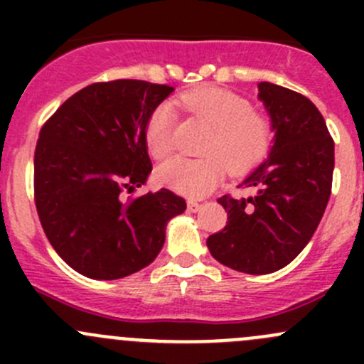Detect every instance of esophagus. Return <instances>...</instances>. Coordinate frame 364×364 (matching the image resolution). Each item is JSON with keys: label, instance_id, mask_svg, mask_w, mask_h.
Returning <instances> with one entry per match:
<instances>
[{"label": "esophagus", "instance_id": "obj_1", "mask_svg": "<svg viewBox=\"0 0 364 364\" xmlns=\"http://www.w3.org/2000/svg\"><path fill=\"white\" fill-rule=\"evenodd\" d=\"M188 209H190V211H193V213L199 211V209H200V204L197 203V200H188Z\"/></svg>", "mask_w": 364, "mask_h": 364}]
</instances>
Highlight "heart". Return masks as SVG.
I'll return each mask as SVG.
<instances>
[{
	"label": "heart",
	"mask_w": 364,
	"mask_h": 364,
	"mask_svg": "<svg viewBox=\"0 0 364 364\" xmlns=\"http://www.w3.org/2000/svg\"><path fill=\"white\" fill-rule=\"evenodd\" d=\"M176 104L208 124L209 135L203 146L204 159H172L156 168V178L167 188L188 197H204L216 188L227 168L234 174H243L269 151L273 141L269 117L252 111L247 98L209 86L179 95ZM144 135L155 159L171 155L176 146L172 102H161L153 109Z\"/></svg>",
	"instance_id": "1"
}]
</instances>
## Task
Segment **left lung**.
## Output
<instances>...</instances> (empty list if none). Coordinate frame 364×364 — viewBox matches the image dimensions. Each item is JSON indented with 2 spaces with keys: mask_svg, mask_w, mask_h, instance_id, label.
<instances>
[{
  "mask_svg": "<svg viewBox=\"0 0 364 364\" xmlns=\"http://www.w3.org/2000/svg\"><path fill=\"white\" fill-rule=\"evenodd\" d=\"M274 139L269 155L241 181L250 197L223 196L227 225L205 241L218 262L248 274L282 269L314 236L331 196L335 142L303 95L259 82Z\"/></svg>",
  "mask_w": 364,
  "mask_h": 364,
  "instance_id": "obj_1",
  "label": "left lung"
}]
</instances>
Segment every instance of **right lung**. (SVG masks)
<instances>
[{
  "instance_id": "1",
  "label": "right lung",
  "mask_w": 364,
  "mask_h": 364,
  "mask_svg": "<svg viewBox=\"0 0 364 364\" xmlns=\"http://www.w3.org/2000/svg\"><path fill=\"white\" fill-rule=\"evenodd\" d=\"M172 86L119 79L68 98L42 127L35 149V204L47 240L77 273L117 280L156 259L168 220L186 209L171 190L124 200L151 172L149 114Z\"/></svg>"
}]
</instances>
